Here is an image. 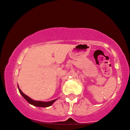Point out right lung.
Masks as SVG:
<instances>
[{
    "label": "right lung",
    "mask_w": 130,
    "mask_h": 130,
    "mask_svg": "<svg viewBox=\"0 0 130 130\" xmlns=\"http://www.w3.org/2000/svg\"><path fill=\"white\" fill-rule=\"evenodd\" d=\"M18 88L19 91H20V94L23 96V97L24 99H25V100H26V101L29 103V104H30L31 105H34V106L40 107H47L51 106V105H52V104H53V103L55 102L56 100H57V99H55V100H51V101H50V102L36 101V100H32L31 99H30V97L28 96H26L25 94H24V93L21 91V89H20L18 85Z\"/></svg>",
    "instance_id": "obj_1"
}]
</instances>
